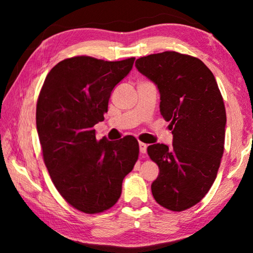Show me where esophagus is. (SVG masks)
<instances>
[{"instance_id": "1", "label": "esophagus", "mask_w": 253, "mask_h": 253, "mask_svg": "<svg viewBox=\"0 0 253 253\" xmlns=\"http://www.w3.org/2000/svg\"><path fill=\"white\" fill-rule=\"evenodd\" d=\"M146 149H147V145L145 144V143L140 142V143H139V151H140V153L145 154V153H146Z\"/></svg>"}]
</instances>
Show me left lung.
I'll use <instances>...</instances> for the list:
<instances>
[{"instance_id": "left-lung-1", "label": "left lung", "mask_w": 253, "mask_h": 253, "mask_svg": "<svg viewBox=\"0 0 253 253\" xmlns=\"http://www.w3.org/2000/svg\"><path fill=\"white\" fill-rule=\"evenodd\" d=\"M135 65L157 84L161 114L173 134V147H147L160 169L152 193L163 208L181 212L198 204L215 181L224 152L223 98L211 70L192 55L164 51Z\"/></svg>"}]
</instances>
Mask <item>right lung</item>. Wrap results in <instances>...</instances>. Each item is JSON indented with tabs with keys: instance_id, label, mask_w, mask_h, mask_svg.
I'll use <instances>...</instances> for the list:
<instances>
[{
	"instance_id": "add662e5",
	"label": "right lung",
	"mask_w": 253,
	"mask_h": 253,
	"mask_svg": "<svg viewBox=\"0 0 253 253\" xmlns=\"http://www.w3.org/2000/svg\"><path fill=\"white\" fill-rule=\"evenodd\" d=\"M134 60L65 59L50 70L38 97L37 129L44 164L60 195L80 212L96 214L114 207L123 179L138 160L134 137L98 140L93 129L104 121L110 93Z\"/></svg>"
}]
</instances>
